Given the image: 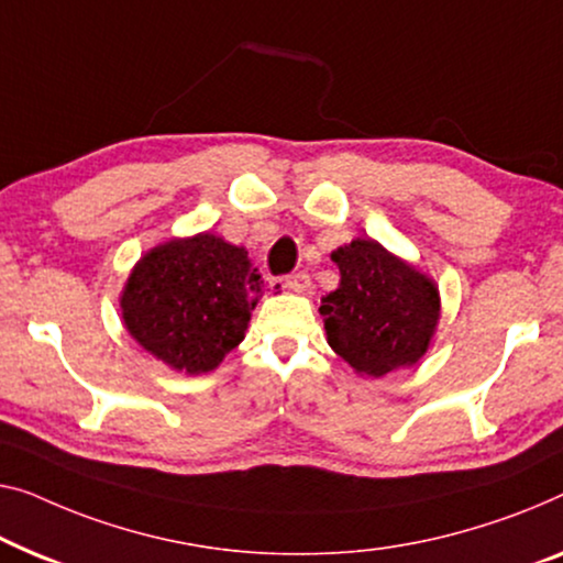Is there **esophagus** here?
I'll return each mask as SVG.
<instances>
[{
    "mask_svg": "<svg viewBox=\"0 0 563 563\" xmlns=\"http://www.w3.org/2000/svg\"><path fill=\"white\" fill-rule=\"evenodd\" d=\"M284 284H287V289L301 295V291L309 289V284H312V282H309V276L305 272H297V274H289L287 279H284Z\"/></svg>",
    "mask_w": 563,
    "mask_h": 563,
    "instance_id": "esophagus-1",
    "label": "esophagus"
}]
</instances>
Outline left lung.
Instances as JSON below:
<instances>
[{"label": "left lung", "mask_w": 563, "mask_h": 563, "mask_svg": "<svg viewBox=\"0 0 563 563\" xmlns=\"http://www.w3.org/2000/svg\"><path fill=\"white\" fill-rule=\"evenodd\" d=\"M340 287L322 297L330 347L363 376L419 363L439 322L437 284L373 239L332 251Z\"/></svg>", "instance_id": "obj_1"}]
</instances>
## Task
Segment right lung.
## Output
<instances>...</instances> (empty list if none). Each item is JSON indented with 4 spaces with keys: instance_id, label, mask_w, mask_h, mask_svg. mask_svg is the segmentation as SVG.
Here are the masks:
<instances>
[{
    "instance_id": "right-lung-1",
    "label": "right lung",
    "mask_w": 563,
    "mask_h": 563,
    "mask_svg": "<svg viewBox=\"0 0 563 563\" xmlns=\"http://www.w3.org/2000/svg\"><path fill=\"white\" fill-rule=\"evenodd\" d=\"M264 291L249 251L213 233L154 246L129 274L121 317L140 345L169 368L198 376L246 335Z\"/></svg>"
}]
</instances>
